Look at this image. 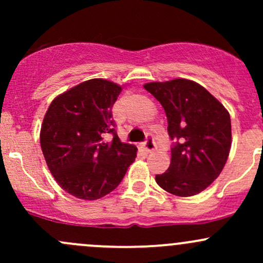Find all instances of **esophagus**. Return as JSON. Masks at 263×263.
<instances>
[{
    "label": "esophagus",
    "mask_w": 263,
    "mask_h": 263,
    "mask_svg": "<svg viewBox=\"0 0 263 263\" xmlns=\"http://www.w3.org/2000/svg\"><path fill=\"white\" fill-rule=\"evenodd\" d=\"M141 147L144 148V150L146 151V153H151V151L155 150V142H154V140L151 139V137H148L147 141L145 142V144L142 145Z\"/></svg>",
    "instance_id": "1"
}]
</instances>
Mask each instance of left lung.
<instances>
[{"label": "left lung", "mask_w": 263, "mask_h": 263, "mask_svg": "<svg viewBox=\"0 0 263 263\" xmlns=\"http://www.w3.org/2000/svg\"><path fill=\"white\" fill-rule=\"evenodd\" d=\"M164 108L168 134L177 140L171 165L155 181L166 192L190 197L205 191L221 173L232 147L227 108L197 82L188 79L144 85Z\"/></svg>", "instance_id": "1"}]
</instances>
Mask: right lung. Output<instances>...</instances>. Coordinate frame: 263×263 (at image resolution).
<instances>
[{"mask_svg":"<svg viewBox=\"0 0 263 263\" xmlns=\"http://www.w3.org/2000/svg\"><path fill=\"white\" fill-rule=\"evenodd\" d=\"M123 86L91 79L57 95L41 127V147L53 178L85 201L112 192L135 161L137 148L117 136L112 107ZM105 133L114 140L104 141Z\"/></svg>","mask_w":263,"mask_h":263,"instance_id":"1","label":"right lung"}]
</instances>
